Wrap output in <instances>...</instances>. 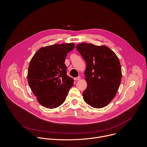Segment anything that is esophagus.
<instances>
[{
  "instance_id": "34e87169",
  "label": "esophagus",
  "mask_w": 147,
  "mask_h": 147,
  "mask_svg": "<svg viewBox=\"0 0 147 147\" xmlns=\"http://www.w3.org/2000/svg\"><path fill=\"white\" fill-rule=\"evenodd\" d=\"M80 79H81V77H80V76H78V77H76V78H74V80H75L76 81L80 80Z\"/></svg>"
}]
</instances>
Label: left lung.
<instances>
[{"instance_id": "obj_1", "label": "left lung", "mask_w": 147, "mask_h": 147, "mask_svg": "<svg viewBox=\"0 0 147 147\" xmlns=\"http://www.w3.org/2000/svg\"><path fill=\"white\" fill-rule=\"evenodd\" d=\"M76 49L87 64L84 74L87 87L82 93L84 100L94 108L107 106L115 96L121 80L119 58L105 45L81 43Z\"/></svg>"}]
</instances>
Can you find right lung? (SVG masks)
<instances>
[{
	"label": "right lung",
	"instance_id": "1",
	"mask_svg": "<svg viewBox=\"0 0 147 147\" xmlns=\"http://www.w3.org/2000/svg\"><path fill=\"white\" fill-rule=\"evenodd\" d=\"M74 47V43L49 45L38 49L32 57L28 82L42 106L56 108L66 100L74 80L67 75L64 63L67 53Z\"/></svg>",
	"mask_w": 147,
	"mask_h": 147
}]
</instances>
